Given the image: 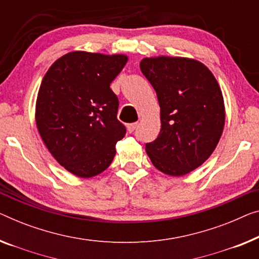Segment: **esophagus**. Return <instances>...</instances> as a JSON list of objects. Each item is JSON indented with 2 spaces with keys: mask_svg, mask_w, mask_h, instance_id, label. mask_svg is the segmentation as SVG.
<instances>
[{
  "mask_svg": "<svg viewBox=\"0 0 259 259\" xmlns=\"http://www.w3.org/2000/svg\"><path fill=\"white\" fill-rule=\"evenodd\" d=\"M137 122L136 123H130V124H128L126 125V129H128V133H134L135 130H136V128H137Z\"/></svg>",
  "mask_w": 259,
  "mask_h": 259,
  "instance_id": "1",
  "label": "esophagus"
}]
</instances>
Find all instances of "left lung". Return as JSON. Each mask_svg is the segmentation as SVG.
Returning a JSON list of instances; mask_svg holds the SVG:
<instances>
[{"label": "left lung", "mask_w": 259, "mask_h": 259, "mask_svg": "<svg viewBox=\"0 0 259 259\" xmlns=\"http://www.w3.org/2000/svg\"><path fill=\"white\" fill-rule=\"evenodd\" d=\"M140 67L160 107V133L146 143V153L165 175H187L209 158L222 135L225 103L218 81L187 58H144Z\"/></svg>", "instance_id": "left-lung-1"}]
</instances>
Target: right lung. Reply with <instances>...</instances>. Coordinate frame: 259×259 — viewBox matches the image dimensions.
I'll return each mask as SVG.
<instances>
[{"label": "right lung", "instance_id": "obj_1", "mask_svg": "<svg viewBox=\"0 0 259 259\" xmlns=\"http://www.w3.org/2000/svg\"><path fill=\"white\" fill-rule=\"evenodd\" d=\"M126 60L123 55L71 52L59 58L41 81L38 131L58 163L81 178L105 171L126 133L117 119L118 99L110 90Z\"/></svg>", "mask_w": 259, "mask_h": 259}]
</instances>
